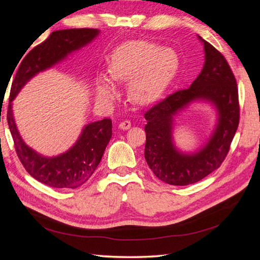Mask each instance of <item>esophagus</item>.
Wrapping results in <instances>:
<instances>
[{"mask_svg":"<svg viewBox=\"0 0 260 260\" xmlns=\"http://www.w3.org/2000/svg\"><path fill=\"white\" fill-rule=\"evenodd\" d=\"M131 127V121L130 120H123V121H121L120 123H119V128L120 129H123V130H127V129H129Z\"/></svg>","mask_w":260,"mask_h":260,"instance_id":"esophagus-1","label":"esophagus"}]
</instances>
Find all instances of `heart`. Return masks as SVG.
<instances>
[{
	"label": "heart",
	"instance_id": "heart-1",
	"mask_svg": "<svg viewBox=\"0 0 260 260\" xmlns=\"http://www.w3.org/2000/svg\"><path fill=\"white\" fill-rule=\"evenodd\" d=\"M178 55L171 49L142 40L129 41L114 51L108 70L116 80L129 79V94L137 101H147L159 93L176 73ZM96 93L102 100H111L116 94L114 82L106 76L96 81Z\"/></svg>",
	"mask_w": 260,
	"mask_h": 260
}]
</instances>
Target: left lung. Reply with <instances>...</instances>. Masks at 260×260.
<instances>
[{
	"label": "left lung",
	"mask_w": 260,
	"mask_h": 260,
	"mask_svg": "<svg viewBox=\"0 0 260 260\" xmlns=\"http://www.w3.org/2000/svg\"><path fill=\"white\" fill-rule=\"evenodd\" d=\"M203 42L206 60L190 88L169 94L144 114L146 162L157 178L171 185L199 182L221 166L240 122L239 91L232 70L221 53L207 41ZM199 98L216 105L219 120L210 142L198 153L185 155L172 144V117Z\"/></svg>",
	"instance_id": "1"
}]
</instances>
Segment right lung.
Returning a JSON list of instances; mask_svg holds the SVG:
<instances>
[{
    "mask_svg": "<svg viewBox=\"0 0 260 260\" xmlns=\"http://www.w3.org/2000/svg\"><path fill=\"white\" fill-rule=\"evenodd\" d=\"M98 35V29L90 28L53 31L44 42L30 50L23 59L20 57L22 61L18 60L19 66L15 67L16 73L13 72L14 76L10 92V103L7 106V123L13 137L15 151L28 174L39 182L51 187L77 188L90 179L112 138V119L104 118L88 124L77 143L68 152L53 158H46L23 143L14 121L12 101L35 75L56 64L69 53L88 44Z\"/></svg>",
    "mask_w": 260,
    "mask_h": 260,
    "instance_id": "1",
    "label": "right lung"
}]
</instances>
